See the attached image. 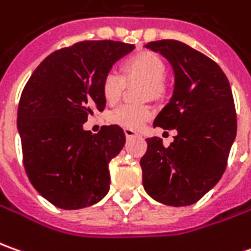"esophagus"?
Listing matches in <instances>:
<instances>
[{
    "instance_id": "1",
    "label": "esophagus",
    "mask_w": 251,
    "mask_h": 251,
    "mask_svg": "<svg viewBox=\"0 0 251 251\" xmlns=\"http://www.w3.org/2000/svg\"><path fill=\"white\" fill-rule=\"evenodd\" d=\"M124 132H125V136H126V137H127V139H132V137H136V136L139 134V133H137V132H136V130H133V129H129V127H126Z\"/></svg>"
}]
</instances>
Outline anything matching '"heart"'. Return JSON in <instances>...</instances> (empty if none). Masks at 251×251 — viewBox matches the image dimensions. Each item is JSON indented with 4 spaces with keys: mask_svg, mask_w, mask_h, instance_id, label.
Masks as SVG:
<instances>
[{
    "mask_svg": "<svg viewBox=\"0 0 251 251\" xmlns=\"http://www.w3.org/2000/svg\"><path fill=\"white\" fill-rule=\"evenodd\" d=\"M124 71L129 80H136L146 86L144 96L158 99L162 94L165 65L160 56L151 52H139L126 59ZM124 84V79L115 72L105 75L102 80V96L108 104H117L119 101ZM151 115V108L147 105H122L111 114V121L129 129H137L149 121Z\"/></svg>",
    "mask_w": 251,
    "mask_h": 251,
    "instance_id": "1",
    "label": "heart"
}]
</instances>
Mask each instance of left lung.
Wrapping results in <instances>:
<instances>
[{
    "label": "left lung",
    "instance_id": "1",
    "mask_svg": "<svg viewBox=\"0 0 251 251\" xmlns=\"http://www.w3.org/2000/svg\"><path fill=\"white\" fill-rule=\"evenodd\" d=\"M144 48L172 68V97L154 126L175 129L177 134L169 147L160 137L147 139V152L140 160L143 186L155 201L190 205L218 183L236 139L230 84L212 59L185 43L160 40Z\"/></svg>",
    "mask_w": 251,
    "mask_h": 251
}]
</instances>
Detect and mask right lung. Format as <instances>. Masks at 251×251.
I'll use <instances>...</instances> for the list:
<instances>
[{"mask_svg": "<svg viewBox=\"0 0 251 251\" xmlns=\"http://www.w3.org/2000/svg\"><path fill=\"white\" fill-rule=\"evenodd\" d=\"M134 44L82 41L48 55L30 76L18 108L23 165L34 189L55 207L77 210L109 190L108 164L125 144L118 125L97 134L83 124L105 108L102 80Z\"/></svg>", "mask_w": 251, "mask_h": 251, "instance_id": "1", "label": "right lung"}]
</instances>
